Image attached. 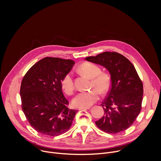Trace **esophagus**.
Masks as SVG:
<instances>
[{
  "label": "esophagus",
  "mask_w": 161,
  "mask_h": 161,
  "mask_svg": "<svg viewBox=\"0 0 161 161\" xmlns=\"http://www.w3.org/2000/svg\"><path fill=\"white\" fill-rule=\"evenodd\" d=\"M90 109V108H78V110H81V109H84V110H85V109Z\"/></svg>",
  "instance_id": "34e87169"
}]
</instances>
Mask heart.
Instances as JSON below:
<instances>
[{"mask_svg":"<svg viewBox=\"0 0 161 161\" xmlns=\"http://www.w3.org/2000/svg\"><path fill=\"white\" fill-rule=\"evenodd\" d=\"M78 71L83 75L92 80L91 86L94 88L88 92L79 93L72 101L75 108H88L95 103L100 97V92L106 94L111 85V77L107 72H101V69L97 65L85 62L78 67ZM61 86L65 92L72 94L75 88L73 74L67 73L61 81Z\"/></svg>","mask_w":161,"mask_h":161,"instance_id":"b5f03b06","label":"heart"}]
</instances>
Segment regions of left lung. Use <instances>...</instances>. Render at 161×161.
Segmentation results:
<instances>
[{"mask_svg": "<svg viewBox=\"0 0 161 161\" xmlns=\"http://www.w3.org/2000/svg\"><path fill=\"white\" fill-rule=\"evenodd\" d=\"M85 60L104 67L111 77L110 90L101 104L104 116L96 122V125L110 134L126 130L140 114L143 101V83L134 66L114 52H105Z\"/></svg>", "mask_w": 161, "mask_h": 161, "instance_id": "8db88e82", "label": "left lung"}]
</instances>
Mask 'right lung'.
<instances>
[{
	"instance_id": "obj_1",
	"label": "right lung",
	"mask_w": 161,
	"mask_h": 161,
	"mask_svg": "<svg viewBox=\"0 0 161 161\" xmlns=\"http://www.w3.org/2000/svg\"><path fill=\"white\" fill-rule=\"evenodd\" d=\"M75 62L45 57L32 66L21 81V108L30 125L41 134L59 136L72 125L77 110L67 108L61 86Z\"/></svg>"
}]
</instances>
